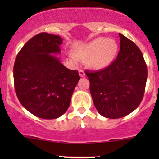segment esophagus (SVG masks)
I'll use <instances>...</instances> for the list:
<instances>
[{"label":"esophagus","mask_w":159,"mask_h":159,"mask_svg":"<svg viewBox=\"0 0 159 159\" xmlns=\"http://www.w3.org/2000/svg\"><path fill=\"white\" fill-rule=\"evenodd\" d=\"M79 74H80V77L85 76V72L83 70H79Z\"/></svg>","instance_id":"1"}]
</instances>
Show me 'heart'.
<instances>
[{
    "instance_id": "1",
    "label": "heart",
    "mask_w": 159,
    "mask_h": 159,
    "mask_svg": "<svg viewBox=\"0 0 159 159\" xmlns=\"http://www.w3.org/2000/svg\"><path fill=\"white\" fill-rule=\"evenodd\" d=\"M118 44L111 38L97 37L82 44L75 50L74 60H86L87 64L94 70L104 69L110 66L116 59Z\"/></svg>"
}]
</instances>
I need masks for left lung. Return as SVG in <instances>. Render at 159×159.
Returning a JSON list of instances; mask_svg holds the SVG:
<instances>
[{
    "label": "left lung",
    "mask_w": 159,
    "mask_h": 159,
    "mask_svg": "<svg viewBox=\"0 0 159 159\" xmlns=\"http://www.w3.org/2000/svg\"><path fill=\"white\" fill-rule=\"evenodd\" d=\"M119 35L120 50L115 61L104 69L85 71L96 110L109 119L124 117L139 106L147 79L140 49L128 38Z\"/></svg>",
    "instance_id": "8db88e82"
}]
</instances>
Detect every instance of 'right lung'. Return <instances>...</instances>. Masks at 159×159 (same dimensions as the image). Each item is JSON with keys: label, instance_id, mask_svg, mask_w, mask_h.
<instances>
[{"label": "right lung", "instance_id": "1", "mask_svg": "<svg viewBox=\"0 0 159 159\" xmlns=\"http://www.w3.org/2000/svg\"><path fill=\"white\" fill-rule=\"evenodd\" d=\"M62 43L60 36L41 32L25 43L15 60L16 96L26 110L40 119L64 115L80 79L78 71L67 68L57 57Z\"/></svg>", "mask_w": 159, "mask_h": 159}]
</instances>
